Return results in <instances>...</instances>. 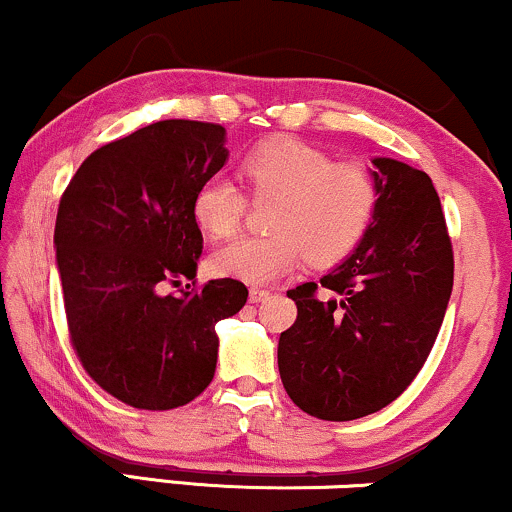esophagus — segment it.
Segmentation results:
<instances>
[{"mask_svg":"<svg viewBox=\"0 0 512 512\" xmlns=\"http://www.w3.org/2000/svg\"><path fill=\"white\" fill-rule=\"evenodd\" d=\"M270 296V289H261V287H251L249 289V301L251 304H261Z\"/></svg>","mask_w":512,"mask_h":512,"instance_id":"34e87169","label":"esophagus"}]
</instances>
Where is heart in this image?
I'll return each mask as SVG.
<instances>
[{
  "instance_id": "b5f03b06",
  "label": "heart",
  "mask_w": 512,
  "mask_h": 512,
  "mask_svg": "<svg viewBox=\"0 0 512 512\" xmlns=\"http://www.w3.org/2000/svg\"><path fill=\"white\" fill-rule=\"evenodd\" d=\"M242 178L254 201H275L266 237H239L211 256L213 273L266 285L308 263L330 268L361 244L377 211L375 173L363 163H337L294 137L251 149ZM249 206L242 189L213 178L194 194V218L211 237L235 235Z\"/></svg>"
}]
</instances>
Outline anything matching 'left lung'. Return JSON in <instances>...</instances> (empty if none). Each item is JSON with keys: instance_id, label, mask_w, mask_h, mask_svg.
<instances>
[{"instance_id": "1", "label": "left lung", "mask_w": 512, "mask_h": 512, "mask_svg": "<svg viewBox=\"0 0 512 512\" xmlns=\"http://www.w3.org/2000/svg\"><path fill=\"white\" fill-rule=\"evenodd\" d=\"M375 218L320 285L289 289L296 323L277 365L289 399L320 420L377 413L410 387L430 356L453 289V246L430 175L375 159ZM334 293L320 300L317 289Z\"/></svg>"}]
</instances>
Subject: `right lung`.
Listing matches in <instances>:
<instances>
[{"label":"right lung","instance_id":"obj_1","mask_svg":"<svg viewBox=\"0 0 512 512\" xmlns=\"http://www.w3.org/2000/svg\"><path fill=\"white\" fill-rule=\"evenodd\" d=\"M225 128L159 121L92 151L68 182L54 244L71 346L87 375L140 410L185 406L213 380L216 323L242 311L232 277L197 285L194 194L225 166ZM182 276L193 280L181 288ZM179 286L178 293L165 287Z\"/></svg>","mask_w":512,"mask_h":512}]
</instances>
